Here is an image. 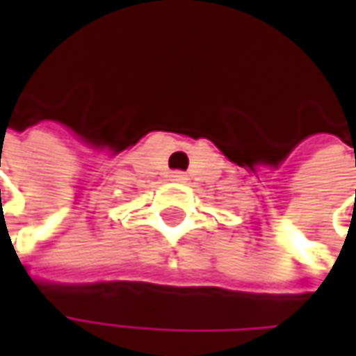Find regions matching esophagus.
Returning a JSON list of instances; mask_svg holds the SVG:
<instances>
[{
  "instance_id": "esophagus-1",
  "label": "esophagus",
  "mask_w": 356,
  "mask_h": 356,
  "mask_svg": "<svg viewBox=\"0 0 356 356\" xmlns=\"http://www.w3.org/2000/svg\"><path fill=\"white\" fill-rule=\"evenodd\" d=\"M171 181H185V175L181 171H173L171 173Z\"/></svg>"
}]
</instances>
